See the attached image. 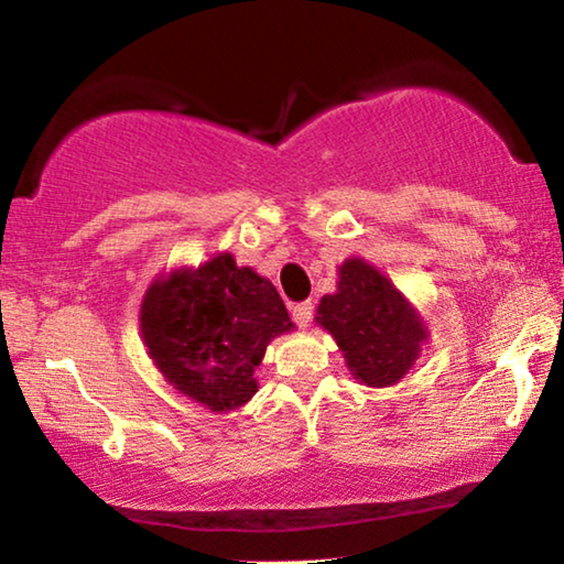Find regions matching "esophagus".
I'll return each instance as SVG.
<instances>
[{
  "label": "esophagus",
  "instance_id": "34e87169",
  "mask_svg": "<svg viewBox=\"0 0 564 564\" xmlns=\"http://www.w3.org/2000/svg\"><path fill=\"white\" fill-rule=\"evenodd\" d=\"M291 316L299 326H308L311 318H314V304H311V301H301V304H293Z\"/></svg>",
  "mask_w": 564,
  "mask_h": 564
}]
</instances>
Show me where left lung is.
<instances>
[{
  "label": "left lung",
  "mask_w": 564,
  "mask_h": 564,
  "mask_svg": "<svg viewBox=\"0 0 564 564\" xmlns=\"http://www.w3.org/2000/svg\"><path fill=\"white\" fill-rule=\"evenodd\" d=\"M316 322L329 329L351 375L369 388L398 382L425 339L423 324L400 291L359 258L339 268V291L322 299Z\"/></svg>",
  "instance_id": "obj_1"
}]
</instances>
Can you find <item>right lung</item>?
Segmentation results:
<instances>
[{"label":"right lung","mask_w":564,"mask_h":564,"mask_svg":"<svg viewBox=\"0 0 564 564\" xmlns=\"http://www.w3.org/2000/svg\"><path fill=\"white\" fill-rule=\"evenodd\" d=\"M279 291L230 256L156 281L141 306V334L166 380L215 413L246 405L273 336L291 329Z\"/></svg>","instance_id":"obj_1"}]
</instances>
